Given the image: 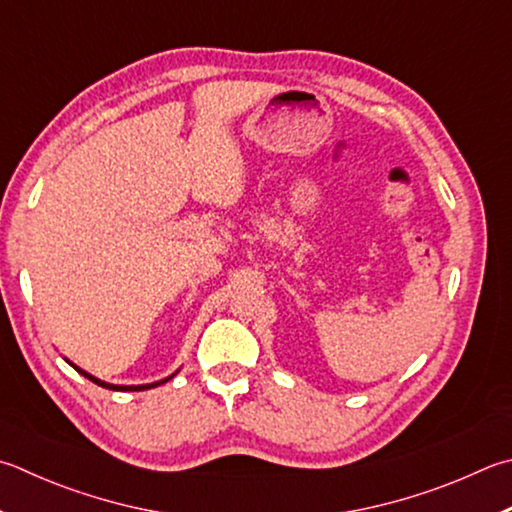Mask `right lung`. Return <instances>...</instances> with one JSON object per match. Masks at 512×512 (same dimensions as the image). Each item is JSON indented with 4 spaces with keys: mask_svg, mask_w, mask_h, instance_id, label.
<instances>
[{
    "mask_svg": "<svg viewBox=\"0 0 512 512\" xmlns=\"http://www.w3.org/2000/svg\"><path fill=\"white\" fill-rule=\"evenodd\" d=\"M64 360H67V358H64ZM67 362H69V365H71L73 369H76V371H78V374H82V376H85V378H89V380H91V383H96V385H100V387H105V389H114V392H143V389H152V387H159V385L167 383V380H172V378L176 376V371H179V369H176L172 376H167V378H163V380H156V383H150V385H111V383H105V380H100V378H96V376H91V374H87V371H85V369H80V367H76V365H73V362H71V360H67Z\"/></svg>",
    "mask_w": 512,
    "mask_h": 512,
    "instance_id": "obj_1",
    "label": "right lung"
}]
</instances>
